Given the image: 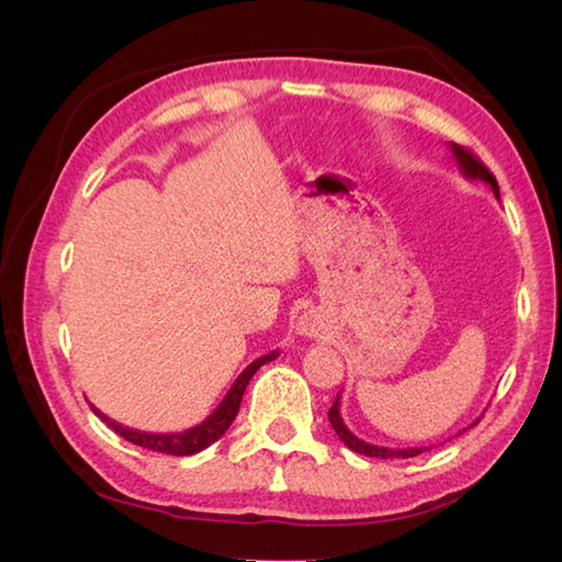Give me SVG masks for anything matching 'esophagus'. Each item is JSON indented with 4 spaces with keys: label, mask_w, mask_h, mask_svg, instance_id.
I'll return each instance as SVG.
<instances>
[{
    "label": "esophagus",
    "mask_w": 562,
    "mask_h": 562,
    "mask_svg": "<svg viewBox=\"0 0 562 562\" xmlns=\"http://www.w3.org/2000/svg\"><path fill=\"white\" fill-rule=\"evenodd\" d=\"M296 330H300L302 336H314L316 324H312V318L304 316V318H300V326H296Z\"/></svg>",
    "instance_id": "34e87169"
}]
</instances>
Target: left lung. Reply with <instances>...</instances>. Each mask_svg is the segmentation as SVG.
I'll list each match as a JSON object with an SVG mask.
<instances>
[{
    "mask_svg": "<svg viewBox=\"0 0 562 562\" xmlns=\"http://www.w3.org/2000/svg\"><path fill=\"white\" fill-rule=\"evenodd\" d=\"M453 159H457L459 169L465 178H471V181H483L493 188L495 198H499V188H497V181L495 176L485 169V166L473 157V154L469 149H463L459 145H449ZM328 420L333 425V429H336V435L348 445L352 451L357 453H364V457H376V459H411V457H417V453H423L425 447H408V449H389V447H376V445H369V441H362L360 437H355L348 427H345L342 417H340V393L336 396V401H333L330 411H328ZM479 423V420H475ZM473 423V425H475ZM465 432V429H463Z\"/></svg>",
    "mask_w": 562,
    "mask_h": 562,
    "instance_id": "obj_1",
    "label": "left lung"
}]
</instances>
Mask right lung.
<instances>
[{
  "instance_id": "1",
  "label": "right lung",
  "mask_w": 562,
  "mask_h": 562,
  "mask_svg": "<svg viewBox=\"0 0 562 562\" xmlns=\"http://www.w3.org/2000/svg\"><path fill=\"white\" fill-rule=\"evenodd\" d=\"M274 357H278V350H272L268 355L258 357V360L250 362L241 374H238V379L234 381V386L229 389V393H226L224 401L214 408V413L210 417H205L200 425L190 427V429H183V432H169V435H157V432H139V429H130V427H123L117 425L115 420H109L101 411H97L91 405V411L97 413L101 420L109 425L115 435H121L123 439L133 441V445L137 447H145V449H151V451H161V453H171V457H190V453H198L202 449H207L212 441L222 439V435L229 429V425L234 423V417L238 413V405H241V398H244V391L248 386L250 376H254L258 369L266 364V362H272Z\"/></svg>"
}]
</instances>
